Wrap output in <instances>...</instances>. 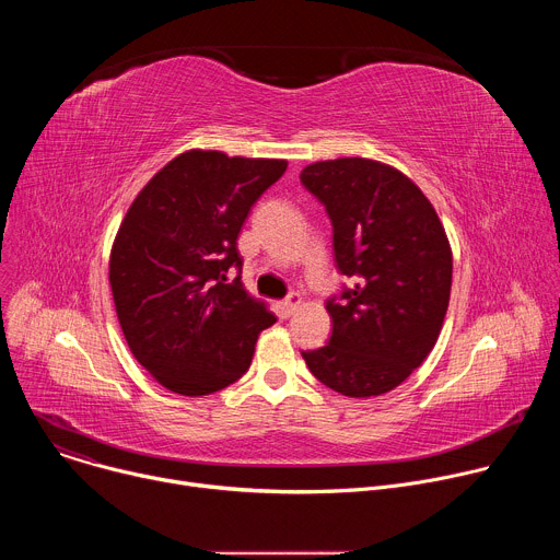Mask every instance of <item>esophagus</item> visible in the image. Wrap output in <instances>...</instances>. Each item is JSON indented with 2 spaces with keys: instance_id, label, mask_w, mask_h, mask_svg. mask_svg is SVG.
<instances>
[{
  "instance_id": "34e87169",
  "label": "esophagus",
  "mask_w": 560,
  "mask_h": 560,
  "mask_svg": "<svg viewBox=\"0 0 560 560\" xmlns=\"http://www.w3.org/2000/svg\"><path fill=\"white\" fill-rule=\"evenodd\" d=\"M301 294H290L283 303H281V310H283V316H292L299 307H301Z\"/></svg>"
}]
</instances>
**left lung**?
<instances>
[{
	"label": "left lung",
	"instance_id": "left-lung-1",
	"mask_svg": "<svg viewBox=\"0 0 560 560\" xmlns=\"http://www.w3.org/2000/svg\"><path fill=\"white\" fill-rule=\"evenodd\" d=\"M301 184L332 221L335 259L354 288L330 299L328 346L301 352L330 389L368 398L401 385L432 352L452 290V248L421 188L365 156L316 162Z\"/></svg>",
	"mask_w": 560,
	"mask_h": 560
}]
</instances>
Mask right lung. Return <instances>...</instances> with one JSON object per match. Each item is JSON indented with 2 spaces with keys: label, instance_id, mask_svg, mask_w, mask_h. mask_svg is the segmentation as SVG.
Returning a JSON list of instances; mask_svg holds the SVG:
<instances>
[{
  "label": "right lung",
  "instance_id": "add662e5",
  "mask_svg": "<svg viewBox=\"0 0 560 560\" xmlns=\"http://www.w3.org/2000/svg\"><path fill=\"white\" fill-rule=\"evenodd\" d=\"M285 159L186 150L130 203L108 281L126 343L150 376L182 396L242 378L277 316L244 288L236 238Z\"/></svg>",
  "mask_w": 560,
  "mask_h": 560
}]
</instances>
